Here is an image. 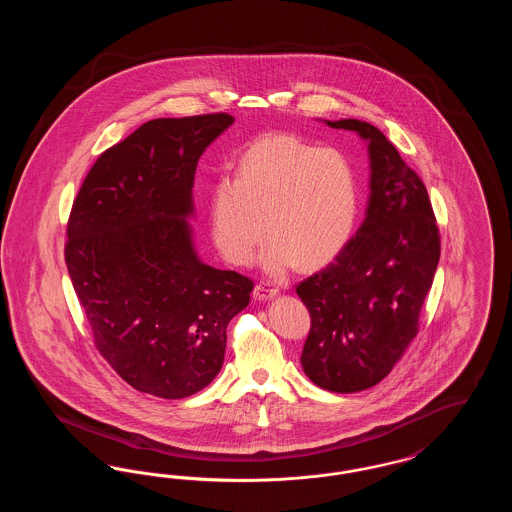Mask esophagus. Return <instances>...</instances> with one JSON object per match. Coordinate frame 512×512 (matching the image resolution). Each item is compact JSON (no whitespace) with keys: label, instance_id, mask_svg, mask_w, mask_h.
I'll return each instance as SVG.
<instances>
[{"label":"esophagus","instance_id":"esophagus-1","mask_svg":"<svg viewBox=\"0 0 512 512\" xmlns=\"http://www.w3.org/2000/svg\"><path fill=\"white\" fill-rule=\"evenodd\" d=\"M253 295H255V299H259V301H267V299H272V297L278 295V288H272L268 282H261V284L255 286Z\"/></svg>","mask_w":512,"mask_h":512}]
</instances>
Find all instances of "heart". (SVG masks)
<instances>
[{"label":"heart","mask_w":512,"mask_h":512,"mask_svg":"<svg viewBox=\"0 0 512 512\" xmlns=\"http://www.w3.org/2000/svg\"><path fill=\"white\" fill-rule=\"evenodd\" d=\"M357 211V176L340 151L272 134L245 149L236 178L213 184L209 232L220 255L238 267L253 261L268 234L261 261L280 276L295 263L317 268L338 257Z\"/></svg>","instance_id":"obj_1"}]
</instances>
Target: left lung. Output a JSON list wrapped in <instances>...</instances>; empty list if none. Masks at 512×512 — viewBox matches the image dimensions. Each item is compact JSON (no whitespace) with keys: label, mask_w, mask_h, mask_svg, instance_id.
Returning a JSON list of instances; mask_svg holds the SVG:
<instances>
[{"label":"left lung","mask_w":512,"mask_h":512,"mask_svg":"<svg viewBox=\"0 0 512 512\" xmlns=\"http://www.w3.org/2000/svg\"><path fill=\"white\" fill-rule=\"evenodd\" d=\"M368 144L366 217L340 255L297 286L311 315L301 366L318 388L355 393L390 374L418 334L439 263V230L426 186L372 124L326 121Z\"/></svg>","instance_id":"8db88e82"}]
</instances>
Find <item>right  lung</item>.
<instances>
[{"instance_id":"obj_1","label":"right lung","mask_w":512,"mask_h":512,"mask_svg":"<svg viewBox=\"0 0 512 512\" xmlns=\"http://www.w3.org/2000/svg\"><path fill=\"white\" fill-rule=\"evenodd\" d=\"M234 122L213 113L142 124L98 157L67 224L65 261L105 361L134 390L190 397L219 374L226 326L253 282L195 253V169Z\"/></svg>"}]
</instances>
